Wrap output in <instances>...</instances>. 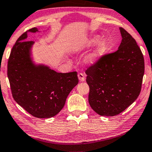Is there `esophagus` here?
<instances>
[{
  "label": "esophagus",
  "mask_w": 152,
  "mask_h": 152,
  "mask_svg": "<svg viewBox=\"0 0 152 152\" xmlns=\"http://www.w3.org/2000/svg\"><path fill=\"white\" fill-rule=\"evenodd\" d=\"M78 77L80 82H84L85 80V74L83 73H79L78 74Z\"/></svg>",
  "instance_id": "obj_1"
}]
</instances>
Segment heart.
Returning <instances> with one entry per match:
<instances>
[{"instance_id": "heart-1", "label": "heart", "mask_w": 152, "mask_h": 152, "mask_svg": "<svg viewBox=\"0 0 152 152\" xmlns=\"http://www.w3.org/2000/svg\"><path fill=\"white\" fill-rule=\"evenodd\" d=\"M100 40V37L99 36L96 35L94 36V37H91L89 38L88 40H86V41L84 43V44L82 46H79V47L77 48V49H82V48H88L97 45L99 41ZM107 50V42L105 41V40H102V41L99 42L97 47L89 53L88 55H86L85 57V61L86 64L88 65H94L102 57H103V55L106 53Z\"/></svg>"}]
</instances>
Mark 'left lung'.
I'll use <instances>...</instances> for the list:
<instances>
[{
	"mask_svg": "<svg viewBox=\"0 0 152 152\" xmlns=\"http://www.w3.org/2000/svg\"><path fill=\"white\" fill-rule=\"evenodd\" d=\"M119 29L122 39L118 49L103 55L85 72L89 104L103 116L119 114L137 99L145 70L143 55L135 40L124 28Z\"/></svg>",
	"mask_w": 152,
	"mask_h": 152,
	"instance_id": "8db88e82",
	"label": "left lung"
}]
</instances>
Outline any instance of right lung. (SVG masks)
I'll list each match as a JSON object with an SVG mask.
<instances>
[{"mask_svg":"<svg viewBox=\"0 0 152 152\" xmlns=\"http://www.w3.org/2000/svg\"><path fill=\"white\" fill-rule=\"evenodd\" d=\"M37 32V28L30 29L17 40L9 58L7 76L14 100L33 116L49 118L62 110L78 78L76 72L59 73L34 62V42L26 40L28 32Z\"/></svg>","mask_w":152,"mask_h":152,"instance_id":"obj_1","label":"right lung"}]
</instances>
